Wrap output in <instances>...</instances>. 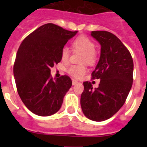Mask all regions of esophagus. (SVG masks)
<instances>
[{"label":"esophagus","instance_id":"esophagus-1","mask_svg":"<svg viewBox=\"0 0 147 147\" xmlns=\"http://www.w3.org/2000/svg\"><path fill=\"white\" fill-rule=\"evenodd\" d=\"M72 84H73V85H75V84H76L77 83H78V80H72Z\"/></svg>","mask_w":147,"mask_h":147}]
</instances>
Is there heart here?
Instances as JSON below:
<instances>
[{"label": "heart", "mask_w": 147, "mask_h": 147, "mask_svg": "<svg viewBox=\"0 0 147 147\" xmlns=\"http://www.w3.org/2000/svg\"><path fill=\"white\" fill-rule=\"evenodd\" d=\"M72 47L75 51L82 53L81 63H87L92 64L96 60V53L94 50L95 45L89 38L86 36H80L72 42ZM69 57V50L67 47H63L61 50V60L67 63ZM86 72L84 65H71L68 67L67 72L75 78H79Z\"/></svg>", "instance_id": "1"}]
</instances>
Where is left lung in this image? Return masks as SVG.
<instances>
[{
	"mask_svg": "<svg viewBox=\"0 0 147 147\" xmlns=\"http://www.w3.org/2000/svg\"><path fill=\"white\" fill-rule=\"evenodd\" d=\"M91 36L101 45L100 60L92 73V79L100 82L94 89L90 82H83L80 105L88 119L102 121L124 105L132 86L134 63L129 51L114 34L92 31Z\"/></svg>",
	"mask_w": 147,
	"mask_h": 147,
	"instance_id": "8db88e82",
	"label": "left lung"
}]
</instances>
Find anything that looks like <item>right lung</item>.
<instances>
[{
    "label": "right lung",
    "instance_id": "obj_1",
    "mask_svg": "<svg viewBox=\"0 0 147 147\" xmlns=\"http://www.w3.org/2000/svg\"><path fill=\"white\" fill-rule=\"evenodd\" d=\"M78 31L53 23L40 26L19 47L13 66L18 92L26 107L38 116L55 114L72 86L67 75L53 79L50 68L61 61V50Z\"/></svg>",
    "mask_w": 147,
    "mask_h": 147
}]
</instances>
